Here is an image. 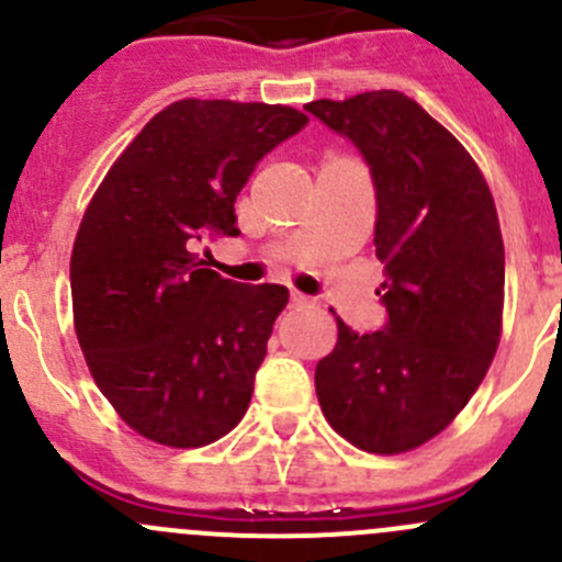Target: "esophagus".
Wrapping results in <instances>:
<instances>
[{
  "mask_svg": "<svg viewBox=\"0 0 562 562\" xmlns=\"http://www.w3.org/2000/svg\"><path fill=\"white\" fill-rule=\"evenodd\" d=\"M310 299L307 296H302V293H291V304L293 307H302V304H307Z\"/></svg>",
  "mask_w": 562,
  "mask_h": 562,
  "instance_id": "esophagus-1",
  "label": "esophagus"
}]
</instances>
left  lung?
<instances>
[{"label": "left lung", "mask_w": 562, "mask_h": 562, "mask_svg": "<svg viewBox=\"0 0 562 562\" xmlns=\"http://www.w3.org/2000/svg\"><path fill=\"white\" fill-rule=\"evenodd\" d=\"M346 136L375 189V258L386 321L353 331L315 368L324 417L379 456L437 437L475 395L503 326L505 249L497 209L472 156L397 90L307 103Z\"/></svg>", "instance_id": "obj_1"}]
</instances>
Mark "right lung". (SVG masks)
<instances>
[{
    "label": "right lung",
    "instance_id": "1",
    "mask_svg": "<svg viewBox=\"0 0 562 562\" xmlns=\"http://www.w3.org/2000/svg\"><path fill=\"white\" fill-rule=\"evenodd\" d=\"M307 114L176 101L123 150L90 200L70 255L76 337L114 412L167 448L238 426L288 288L203 269L194 247L241 236L236 198Z\"/></svg>",
    "mask_w": 562,
    "mask_h": 562
}]
</instances>
